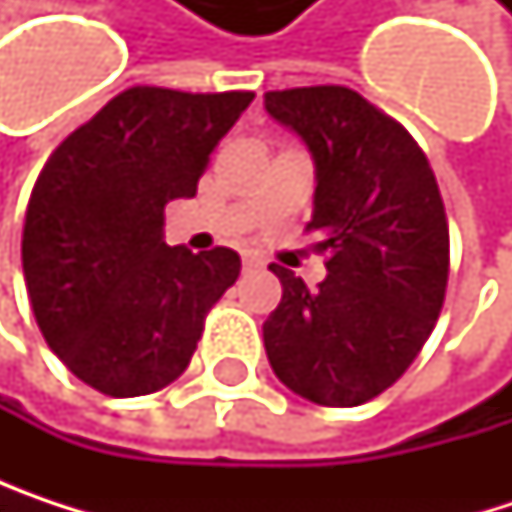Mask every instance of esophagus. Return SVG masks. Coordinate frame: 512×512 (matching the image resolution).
<instances>
[{
	"instance_id": "34e87169",
	"label": "esophagus",
	"mask_w": 512,
	"mask_h": 512,
	"mask_svg": "<svg viewBox=\"0 0 512 512\" xmlns=\"http://www.w3.org/2000/svg\"><path fill=\"white\" fill-rule=\"evenodd\" d=\"M243 266H246V269H257V266H263V260L257 255H246L243 257Z\"/></svg>"
}]
</instances>
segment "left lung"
<instances>
[{
    "mask_svg": "<svg viewBox=\"0 0 512 512\" xmlns=\"http://www.w3.org/2000/svg\"><path fill=\"white\" fill-rule=\"evenodd\" d=\"M266 112L311 151L308 231L326 278L308 290L272 263L281 302L263 323L275 376L320 406H361L427 344L448 287L451 240L436 174L418 142L344 85L263 94Z\"/></svg>",
    "mask_w": 512,
    "mask_h": 512,
    "instance_id": "1",
    "label": "left lung"
}]
</instances>
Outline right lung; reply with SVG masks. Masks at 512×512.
Masks as SVG:
<instances>
[{"instance_id":"obj_1","label":"right lung","mask_w":512,"mask_h":512,"mask_svg":"<svg viewBox=\"0 0 512 512\" xmlns=\"http://www.w3.org/2000/svg\"><path fill=\"white\" fill-rule=\"evenodd\" d=\"M252 100L136 85L47 159L26 207L23 275L50 350L85 385L139 397L186 370L240 255L165 246V204L195 195Z\"/></svg>"}]
</instances>
